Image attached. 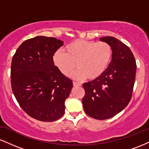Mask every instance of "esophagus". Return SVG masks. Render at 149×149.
Returning <instances> with one entry per match:
<instances>
[{"label": "esophagus", "mask_w": 149, "mask_h": 149, "mask_svg": "<svg viewBox=\"0 0 149 149\" xmlns=\"http://www.w3.org/2000/svg\"><path fill=\"white\" fill-rule=\"evenodd\" d=\"M73 86H74V87H80L82 85L81 84H80V83H77V82H73Z\"/></svg>", "instance_id": "obj_1"}]
</instances>
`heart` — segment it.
<instances>
[{
	"mask_svg": "<svg viewBox=\"0 0 149 149\" xmlns=\"http://www.w3.org/2000/svg\"><path fill=\"white\" fill-rule=\"evenodd\" d=\"M65 52L57 50L53 61L57 69L65 76L71 74L74 80H82L88 78L96 80L107 69L112 57L111 46L106 42H95L77 40L65 47Z\"/></svg>",
	"mask_w": 149,
	"mask_h": 149,
	"instance_id": "b5f03b06",
	"label": "heart"
}]
</instances>
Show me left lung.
Masks as SVG:
<instances>
[{"label":"left lung","mask_w":149,"mask_h":149,"mask_svg":"<svg viewBox=\"0 0 149 149\" xmlns=\"http://www.w3.org/2000/svg\"><path fill=\"white\" fill-rule=\"evenodd\" d=\"M111 46L112 58L103 74L83 85V109L90 117L105 120L122 111L130 101L136 65L130 49L112 36L100 38Z\"/></svg>","instance_id":"left-lung-1"}]
</instances>
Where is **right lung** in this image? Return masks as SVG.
<instances>
[{"label":"right lung","mask_w":149,"mask_h":149,"mask_svg":"<svg viewBox=\"0 0 149 149\" xmlns=\"http://www.w3.org/2000/svg\"><path fill=\"white\" fill-rule=\"evenodd\" d=\"M64 42L36 36L22 42L12 60L11 85L15 98L33 118L52 122L65 111L73 82L60 72L53 56Z\"/></svg>","instance_id":"right-lung-1"}]
</instances>
